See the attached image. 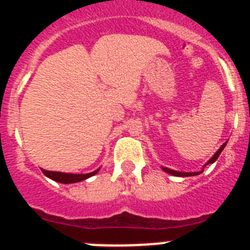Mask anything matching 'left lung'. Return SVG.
Masks as SVG:
<instances>
[{
  "label": "left lung",
  "instance_id": "1",
  "mask_svg": "<svg viewBox=\"0 0 250 250\" xmlns=\"http://www.w3.org/2000/svg\"><path fill=\"white\" fill-rule=\"evenodd\" d=\"M227 143H228V141H227ZM227 143H224V144L222 145V146H220V149L218 150V151L215 152V154H214L213 156H211V159L209 161H208L207 164L204 165V167H203V169H202V171H198V173H183V171H175V170H171V169H167V167H161V169L164 170L165 173H167V174H171V175H174V176H194V175H199V174H202L203 171H204V167H207L208 164H213L214 161L216 160V159L219 158V155H220V152L223 151V149H224L225 147V145H227Z\"/></svg>",
  "mask_w": 250,
  "mask_h": 250
}]
</instances>
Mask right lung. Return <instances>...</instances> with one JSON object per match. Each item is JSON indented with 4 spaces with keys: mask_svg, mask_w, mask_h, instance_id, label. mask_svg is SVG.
<instances>
[{
    "mask_svg": "<svg viewBox=\"0 0 250 250\" xmlns=\"http://www.w3.org/2000/svg\"><path fill=\"white\" fill-rule=\"evenodd\" d=\"M99 170H95L92 173L89 174H68V173H60V171H48V170H43L42 173L45 174L47 178L52 179L55 182L57 183H62V184H71V183H79L83 182L85 179L90 178V176L95 175V174L98 173Z\"/></svg>",
    "mask_w": 250,
    "mask_h": 250,
    "instance_id": "right-lung-1",
    "label": "right lung"
}]
</instances>
